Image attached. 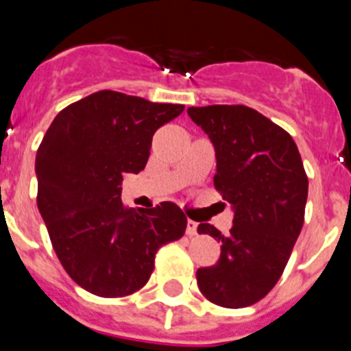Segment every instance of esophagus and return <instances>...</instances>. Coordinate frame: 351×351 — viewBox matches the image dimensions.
<instances>
[{"label":"esophagus","instance_id":"1","mask_svg":"<svg viewBox=\"0 0 351 351\" xmlns=\"http://www.w3.org/2000/svg\"><path fill=\"white\" fill-rule=\"evenodd\" d=\"M197 222L192 221V219H189V222H186V234L189 236H195L197 234Z\"/></svg>","mask_w":351,"mask_h":351}]
</instances>
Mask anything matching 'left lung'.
I'll return each mask as SVG.
<instances>
[{
	"label": "left lung",
	"mask_w": 351,
	"mask_h": 351,
	"mask_svg": "<svg viewBox=\"0 0 351 351\" xmlns=\"http://www.w3.org/2000/svg\"><path fill=\"white\" fill-rule=\"evenodd\" d=\"M186 112L214 144V186L234 210L226 236L198 226V234L221 243L217 263L197 270L198 289L221 307L253 306L282 277L302 229L309 186L302 159L287 130L246 105Z\"/></svg>",
	"instance_id": "8db88e82"
}]
</instances>
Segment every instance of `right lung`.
<instances>
[{"instance_id": "obj_1", "label": "right lung", "mask_w": 351, "mask_h": 351, "mask_svg": "<svg viewBox=\"0 0 351 351\" xmlns=\"http://www.w3.org/2000/svg\"><path fill=\"white\" fill-rule=\"evenodd\" d=\"M183 110L101 90L61 110L38 146V212L67 275L95 295L143 289L159 247L185 234L178 205L120 200L123 173L146 168L154 132Z\"/></svg>"}]
</instances>
